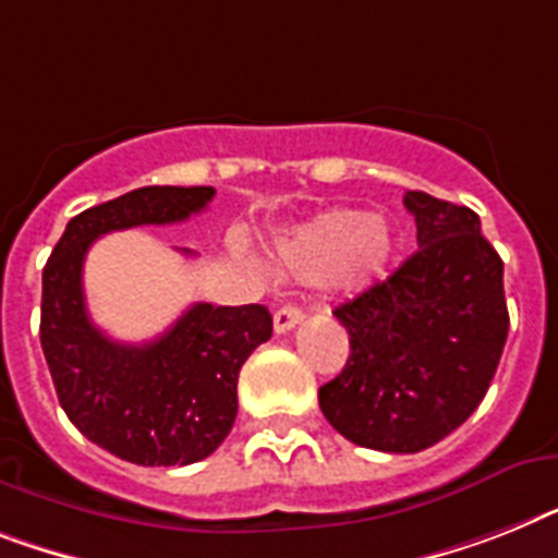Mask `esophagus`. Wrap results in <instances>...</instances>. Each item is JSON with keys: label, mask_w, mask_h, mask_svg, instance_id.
Segmentation results:
<instances>
[{"label": "esophagus", "mask_w": 558, "mask_h": 558, "mask_svg": "<svg viewBox=\"0 0 558 558\" xmlns=\"http://www.w3.org/2000/svg\"><path fill=\"white\" fill-rule=\"evenodd\" d=\"M302 316H305V311L299 305H282L274 313V330L276 333H288L302 322Z\"/></svg>", "instance_id": "34e87169"}]
</instances>
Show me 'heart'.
I'll list each match as a JSON object with an SVG mask.
<instances>
[{"label":"heart","mask_w":558,"mask_h":558,"mask_svg":"<svg viewBox=\"0 0 558 558\" xmlns=\"http://www.w3.org/2000/svg\"><path fill=\"white\" fill-rule=\"evenodd\" d=\"M393 247L385 219L359 207H336L290 239L282 247V268L302 282L333 279L344 290H362L385 274Z\"/></svg>","instance_id":"heart-1"}]
</instances>
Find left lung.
I'll use <instances>...</instances> for the list:
<instances>
[{
  "instance_id": "left-lung-1",
  "label": "left lung",
  "mask_w": 558,
  "mask_h": 558,
  "mask_svg": "<svg viewBox=\"0 0 558 558\" xmlns=\"http://www.w3.org/2000/svg\"><path fill=\"white\" fill-rule=\"evenodd\" d=\"M418 251L333 316L351 336L319 388L330 425L359 448L418 453L485 399L508 339L499 253L471 207L408 191Z\"/></svg>"
}]
</instances>
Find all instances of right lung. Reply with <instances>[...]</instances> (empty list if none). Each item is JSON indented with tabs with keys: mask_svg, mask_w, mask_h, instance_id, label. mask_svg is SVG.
<instances>
[{
	"mask_svg": "<svg viewBox=\"0 0 558 558\" xmlns=\"http://www.w3.org/2000/svg\"><path fill=\"white\" fill-rule=\"evenodd\" d=\"M214 187L150 185L73 216L41 270V351L59 404L82 436L145 468L193 464L214 453L236 418V381L274 333L265 305L196 302L159 339L113 342L85 307L87 247L110 230L185 222ZM191 253V251H185Z\"/></svg>",
	"mask_w": 558,
	"mask_h": 558,
	"instance_id": "obj_1",
	"label": "right lung"
}]
</instances>
